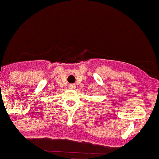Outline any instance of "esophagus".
I'll list each match as a JSON object with an SVG mask.
<instances>
[{"label":"esophagus","mask_w":159,"mask_h":159,"mask_svg":"<svg viewBox=\"0 0 159 159\" xmlns=\"http://www.w3.org/2000/svg\"><path fill=\"white\" fill-rule=\"evenodd\" d=\"M75 86L74 84H70V86H69L70 89H75Z\"/></svg>","instance_id":"1"}]
</instances>
